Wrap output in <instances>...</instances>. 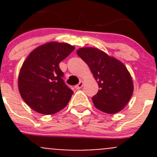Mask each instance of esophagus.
Masks as SVG:
<instances>
[{"mask_svg":"<svg viewBox=\"0 0 157 157\" xmlns=\"http://www.w3.org/2000/svg\"><path fill=\"white\" fill-rule=\"evenodd\" d=\"M83 80H80V83H79L77 85H76L75 88H76V90H80V89H81L82 87H83Z\"/></svg>","mask_w":157,"mask_h":157,"instance_id":"34e87169","label":"esophagus"}]
</instances>
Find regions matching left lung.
<instances>
[{"label":"left lung","mask_w":157,"mask_h":157,"mask_svg":"<svg viewBox=\"0 0 157 157\" xmlns=\"http://www.w3.org/2000/svg\"><path fill=\"white\" fill-rule=\"evenodd\" d=\"M77 54L87 64L99 85V91L92 98L95 107L108 114L122 110L134 92L132 77L124 64L96 48H80Z\"/></svg>","instance_id":"1"}]
</instances>
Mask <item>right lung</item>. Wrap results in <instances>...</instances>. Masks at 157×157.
<instances>
[{
	"instance_id": "1",
	"label": "right lung",
	"mask_w": 157,
	"mask_h": 157,
	"mask_svg": "<svg viewBox=\"0 0 157 157\" xmlns=\"http://www.w3.org/2000/svg\"><path fill=\"white\" fill-rule=\"evenodd\" d=\"M67 43L51 42L30 52L18 77L20 96L28 105L44 115H52L63 109L74 92L62 77L59 63L74 50Z\"/></svg>"
}]
</instances>
